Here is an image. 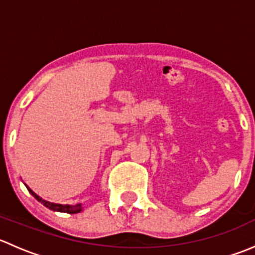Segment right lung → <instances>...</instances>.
Returning <instances> with one entry per match:
<instances>
[{"instance_id": "obj_1", "label": "right lung", "mask_w": 255, "mask_h": 255, "mask_svg": "<svg viewBox=\"0 0 255 255\" xmlns=\"http://www.w3.org/2000/svg\"><path fill=\"white\" fill-rule=\"evenodd\" d=\"M25 185V184H24ZM25 187L28 189V191L32 194V196H34L35 199L38 200L39 202H42L45 207H48L49 210L55 211V212H64V213H79L82 211V205L78 204V205H61V204H54V202H49L47 200L42 199L40 196H38L33 190H30L29 187L25 185Z\"/></svg>"}]
</instances>
